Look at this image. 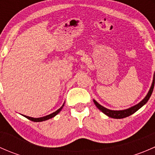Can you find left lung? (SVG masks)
Instances as JSON below:
<instances>
[{
  "label": "left lung",
  "instance_id": "obj_1",
  "mask_svg": "<svg viewBox=\"0 0 155 155\" xmlns=\"http://www.w3.org/2000/svg\"><path fill=\"white\" fill-rule=\"evenodd\" d=\"M154 79H153V82L152 84H151V86L150 87L149 91H148V94H147L146 96L145 97L144 99L142 101H140L138 104L137 105L134 106V107L129 108V109H124V110H110V109H107L103 106H101V104H98L95 100H94V104L96 105V107L100 109L102 112H104L105 115H107V116L110 117V118H126V117L130 116L132 114H134V112H137L138 109H140V108L145 105L148 101L149 100L150 97H151V94L153 92V89H154Z\"/></svg>",
  "mask_w": 155,
  "mask_h": 155
}]
</instances>
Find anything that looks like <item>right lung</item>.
Here are the masks:
<instances>
[{
  "mask_svg": "<svg viewBox=\"0 0 155 155\" xmlns=\"http://www.w3.org/2000/svg\"><path fill=\"white\" fill-rule=\"evenodd\" d=\"M64 104L62 105V107L61 108H59L58 109L57 111H55L54 112H53V113L50 114V115H46V116H44V117H41V118H32V117H29V116H26V115H23V116H25V118H27L28 119L31 120V121H34V122H40V121H46V120L48 119H50V118H53V117L55 116L56 115H58V114L59 113V112H61V110L62 109V108L64 107Z\"/></svg>",
  "mask_w": 155,
  "mask_h": 155,
  "instance_id": "obj_1",
  "label": "right lung"
}]
</instances>
